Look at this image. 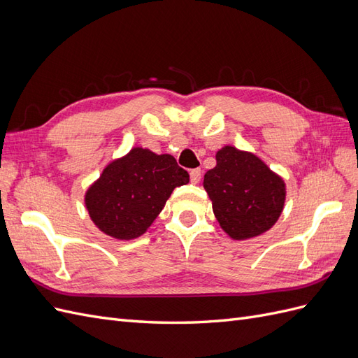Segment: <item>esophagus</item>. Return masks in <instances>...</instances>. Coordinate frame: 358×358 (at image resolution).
I'll return each mask as SVG.
<instances>
[{
	"instance_id": "obj_1",
	"label": "esophagus",
	"mask_w": 358,
	"mask_h": 358,
	"mask_svg": "<svg viewBox=\"0 0 358 358\" xmlns=\"http://www.w3.org/2000/svg\"><path fill=\"white\" fill-rule=\"evenodd\" d=\"M189 178H191V182H192V183H199V182L201 180V170H200V169L191 170Z\"/></svg>"
}]
</instances>
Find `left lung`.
I'll list each match as a JSON object with an SVG mask.
<instances>
[{"label":"left lung","mask_w":358,"mask_h":358,"mask_svg":"<svg viewBox=\"0 0 358 358\" xmlns=\"http://www.w3.org/2000/svg\"><path fill=\"white\" fill-rule=\"evenodd\" d=\"M203 187L221 229L233 241H246L268 231L284 210V179L248 150L227 145L215 155Z\"/></svg>","instance_id":"obj_1"}]
</instances>
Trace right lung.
<instances>
[{
	"label": "right lung",
	"mask_w": 358,
	"mask_h": 358,
	"mask_svg": "<svg viewBox=\"0 0 358 358\" xmlns=\"http://www.w3.org/2000/svg\"><path fill=\"white\" fill-rule=\"evenodd\" d=\"M188 182L175 157L136 146L103 169L85 192V208L101 233L133 241L148 231L173 189Z\"/></svg>",
	"instance_id": "obj_1"
}]
</instances>
